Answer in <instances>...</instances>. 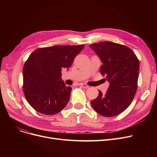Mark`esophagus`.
I'll return each instance as SVG.
<instances>
[{
  "label": "esophagus",
  "mask_w": 157,
  "mask_h": 157,
  "mask_svg": "<svg viewBox=\"0 0 157 157\" xmlns=\"http://www.w3.org/2000/svg\"><path fill=\"white\" fill-rule=\"evenodd\" d=\"M79 85L81 86H82L83 88H88L89 87L87 85L84 84V83H80V84H79Z\"/></svg>",
  "instance_id": "1"
}]
</instances>
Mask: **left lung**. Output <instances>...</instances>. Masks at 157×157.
Listing matches in <instances>:
<instances>
[{
	"mask_svg": "<svg viewBox=\"0 0 157 157\" xmlns=\"http://www.w3.org/2000/svg\"><path fill=\"white\" fill-rule=\"evenodd\" d=\"M90 47L101 60V73L109 82L105 94L98 90V96L91 101V105L103 117L117 116L134 99L137 88L139 61L134 52L124 45L104 41L90 44Z\"/></svg>",
	"mask_w": 157,
	"mask_h": 157,
	"instance_id": "1",
	"label": "left lung"
}]
</instances>
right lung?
I'll return each instance as SVG.
<instances>
[{"label": "right lung", "instance_id": "1", "mask_svg": "<svg viewBox=\"0 0 157 157\" xmlns=\"http://www.w3.org/2000/svg\"><path fill=\"white\" fill-rule=\"evenodd\" d=\"M84 47L59 45L38 48L30 54L23 65V88L35 110L52 115L67 104L72 88L66 86L62 79V69H69Z\"/></svg>", "mask_w": 157, "mask_h": 157}]
</instances>
